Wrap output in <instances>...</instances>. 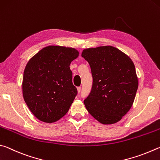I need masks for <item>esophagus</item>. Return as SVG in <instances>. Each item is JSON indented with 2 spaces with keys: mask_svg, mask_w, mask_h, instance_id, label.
<instances>
[{
  "mask_svg": "<svg viewBox=\"0 0 160 160\" xmlns=\"http://www.w3.org/2000/svg\"><path fill=\"white\" fill-rule=\"evenodd\" d=\"M81 91H82V87H78V88H77V91H78V93H80Z\"/></svg>",
  "mask_w": 160,
  "mask_h": 160,
  "instance_id": "1",
  "label": "esophagus"
}]
</instances>
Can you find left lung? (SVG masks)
I'll return each mask as SVG.
<instances>
[{"label":"left lung","mask_w":160,"mask_h":160,"mask_svg":"<svg viewBox=\"0 0 160 160\" xmlns=\"http://www.w3.org/2000/svg\"><path fill=\"white\" fill-rule=\"evenodd\" d=\"M82 56L91 67L93 86L84 100L86 110L103 124L118 122L135 99L138 80L131 59L111 46L86 48Z\"/></svg>","instance_id":"left-lung-1"}]
</instances>
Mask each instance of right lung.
Listing matches in <instances>:
<instances>
[{"label": "right lung", "mask_w": 160, "mask_h": 160, "mask_svg": "<svg viewBox=\"0 0 160 160\" xmlns=\"http://www.w3.org/2000/svg\"><path fill=\"white\" fill-rule=\"evenodd\" d=\"M78 54L72 48L49 46L27 62L22 93L30 111L40 121L57 122L69 111L77 94L69 65Z\"/></svg>", "instance_id": "obj_1"}]
</instances>
